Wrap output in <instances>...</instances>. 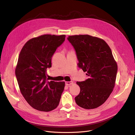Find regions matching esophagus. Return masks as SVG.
<instances>
[{"label":"esophagus","instance_id":"1","mask_svg":"<svg viewBox=\"0 0 135 135\" xmlns=\"http://www.w3.org/2000/svg\"><path fill=\"white\" fill-rule=\"evenodd\" d=\"M73 84V81H66V83H65V84H66V85H71V84Z\"/></svg>","mask_w":135,"mask_h":135}]
</instances>
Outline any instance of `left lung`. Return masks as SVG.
<instances>
[{"label": "left lung", "mask_w": 135, "mask_h": 135, "mask_svg": "<svg viewBox=\"0 0 135 135\" xmlns=\"http://www.w3.org/2000/svg\"><path fill=\"white\" fill-rule=\"evenodd\" d=\"M68 40L76 51L78 67L86 72L89 78L79 82V94L76 103L86 109L96 108L103 104L115 84L118 66L111 49L104 40L85 35H70Z\"/></svg>", "instance_id": "obj_1"}]
</instances>
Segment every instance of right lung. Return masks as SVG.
Here are the masks:
<instances>
[{
	"label": "right lung",
	"mask_w": 135,
	"mask_h": 135,
	"mask_svg": "<svg viewBox=\"0 0 135 135\" xmlns=\"http://www.w3.org/2000/svg\"><path fill=\"white\" fill-rule=\"evenodd\" d=\"M65 38V35H41L27 41L20 53L15 69L20 90L38 110L51 111L59 104L65 82L48 81L46 70L51 67L52 56Z\"/></svg>",
	"instance_id": "right-lung-1"
}]
</instances>
